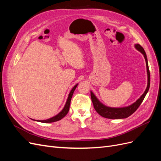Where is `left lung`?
Segmentation results:
<instances>
[{
    "instance_id": "8db88e82",
    "label": "left lung",
    "mask_w": 161,
    "mask_h": 161,
    "mask_svg": "<svg viewBox=\"0 0 161 161\" xmlns=\"http://www.w3.org/2000/svg\"><path fill=\"white\" fill-rule=\"evenodd\" d=\"M134 46L136 50H138L139 52H140L142 53L145 58L146 64H147V76H148V83H147V89H146L142 95V96H141L136 102H134V103L128 107H124V108H110V107H108L103 105V103H101L98 99L97 98L93 92L91 91V97L92 104H93V106H94V108L97 113L102 117H103V118H108V119H124V118H128V117L134 114V112L137 110L140 104L142 103L146 95L147 94V92L149 90L150 84V71H149V68L148 64L147 54H146V52L144 50V48L140 44H138V43L135 44Z\"/></svg>"
}]
</instances>
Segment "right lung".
Instances as JSON below:
<instances>
[{
    "label": "right lung",
    "mask_w": 161,
    "mask_h": 161,
    "mask_svg": "<svg viewBox=\"0 0 161 161\" xmlns=\"http://www.w3.org/2000/svg\"><path fill=\"white\" fill-rule=\"evenodd\" d=\"M77 85H78V84H76L74 87H73L72 90L70 91V93L69 95V97H68L66 103L64 107V108H63V109L60 112L59 114H57L55 116L52 117V118H51L50 119H47L46 120H35V121H39V122H42V123H52V122H55V121H59L64 118V117H65L66 115V114H68V112H69V111L71 98H72L73 93H74V91H75V89L76 88Z\"/></svg>",
    "instance_id": "obj_1"
}]
</instances>
